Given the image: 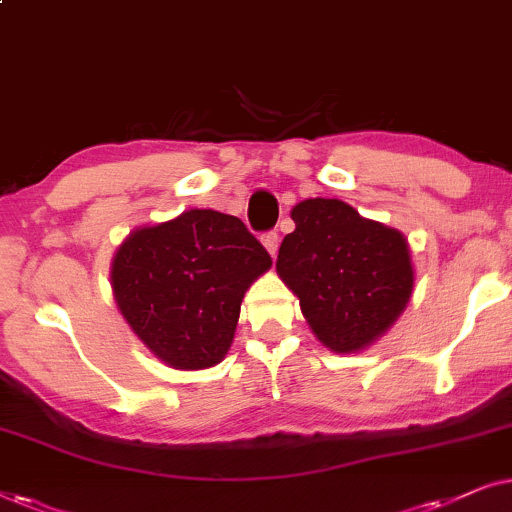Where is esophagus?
I'll return each mask as SVG.
<instances>
[{"instance_id": "obj_1", "label": "esophagus", "mask_w": 512, "mask_h": 512, "mask_svg": "<svg viewBox=\"0 0 512 512\" xmlns=\"http://www.w3.org/2000/svg\"><path fill=\"white\" fill-rule=\"evenodd\" d=\"M278 243H281V241H278V234H276V231H267V234L262 236V245H264V248L269 250V255H271V257H276V252H278Z\"/></svg>"}]
</instances>
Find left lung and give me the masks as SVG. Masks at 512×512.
<instances>
[{
  "label": "left lung",
  "instance_id": "8db88e82",
  "mask_svg": "<svg viewBox=\"0 0 512 512\" xmlns=\"http://www.w3.org/2000/svg\"><path fill=\"white\" fill-rule=\"evenodd\" d=\"M276 271L325 349L358 353L391 330L410 302L414 267L405 234L339 199L299 201Z\"/></svg>",
  "mask_w": 512,
  "mask_h": 512
}]
</instances>
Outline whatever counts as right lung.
<instances>
[{
  "mask_svg": "<svg viewBox=\"0 0 512 512\" xmlns=\"http://www.w3.org/2000/svg\"><path fill=\"white\" fill-rule=\"evenodd\" d=\"M269 252L234 215L192 208L142 224L114 252L112 292L142 344L173 370H208L227 356L245 290Z\"/></svg>",
  "mask_w": 512,
  "mask_h": 512,
  "instance_id": "add662e5",
  "label": "right lung"
}]
</instances>
